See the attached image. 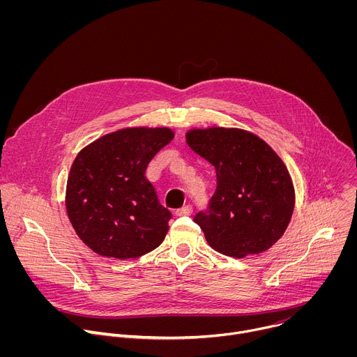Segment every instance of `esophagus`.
Returning <instances> with one entry per match:
<instances>
[{
  "mask_svg": "<svg viewBox=\"0 0 357 357\" xmlns=\"http://www.w3.org/2000/svg\"><path fill=\"white\" fill-rule=\"evenodd\" d=\"M192 212H193L192 205H186V206H183V208L176 211V216H190Z\"/></svg>",
  "mask_w": 357,
  "mask_h": 357,
  "instance_id": "obj_1",
  "label": "esophagus"
}]
</instances>
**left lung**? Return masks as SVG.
<instances>
[{
	"instance_id": "1",
	"label": "left lung",
	"mask_w": 357,
	"mask_h": 357,
	"mask_svg": "<svg viewBox=\"0 0 357 357\" xmlns=\"http://www.w3.org/2000/svg\"><path fill=\"white\" fill-rule=\"evenodd\" d=\"M186 142L216 169L209 206L193 218L209 245L236 259L268 250L288 227L295 205L282 160L260 137L240 128H193Z\"/></svg>"
}]
</instances>
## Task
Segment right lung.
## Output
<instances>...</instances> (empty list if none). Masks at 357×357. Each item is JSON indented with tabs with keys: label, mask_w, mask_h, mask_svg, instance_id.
Returning <instances> with one entry per match:
<instances>
[{
	"label": "right lung",
	"mask_w": 357,
	"mask_h": 357,
	"mask_svg": "<svg viewBox=\"0 0 357 357\" xmlns=\"http://www.w3.org/2000/svg\"><path fill=\"white\" fill-rule=\"evenodd\" d=\"M167 127L123 128L84 146L66 186V211L80 240L103 257L137 259L157 248L172 218L145 178L169 144Z\"/></svg>",
	"instance_id": "obj_1"
}]
</instances>
